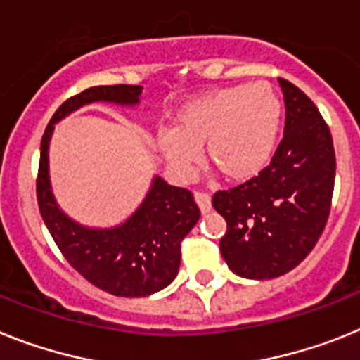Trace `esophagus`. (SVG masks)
Masks as SVG:
<instances>
[{"instance_id": "obj_1", "label": "esophagus", "mask_w": 360, "mask_h": 360, "mask_svg": "<svg viewBox=\"0 0 360 360\" xmlns=\"http://www.w3.org/2000/svg\"><path fill=\"white\" fill-rule=\"evenodd\" d=\"M194 198H195V203H198L199 208H201V212L203 214L210 212L212 203H210V195H208L207 192H195Z\"/></svg>"}]
</instances>
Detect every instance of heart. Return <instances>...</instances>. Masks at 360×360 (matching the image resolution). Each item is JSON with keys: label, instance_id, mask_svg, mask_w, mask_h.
Masks as SVG:
<instances>
[{"label": "heart", "instance_id": "b5f03b06", "mask_svg": "<svg viewBox=\"0 0 360 360\" xmlns=\"http://www.w3.org/2000/svg\"><path fill=\"white\" fill-rule=\"evenodd\" d=\"M282 102L273 86L252 82L207 93L177 113L172 128L157 129L155 143L168 166L188 177L198 148L226 181H249L264 170L276 150Z\"/></svg>", "mask_w": 360, "mask_h": 360}]
</instances>
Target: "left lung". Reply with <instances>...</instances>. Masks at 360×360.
<instances>
[{"label": "left lung", "mask_w": 360, "mask_h": 360, "mask_svg": "<svg viewBox=\"0 0 360 360\" xmlns=\"http://www.w3.org/2000/svg\"><path fill=\"white\" fill-rule=\"evenodd\" d=\"M285 128L273 159L256 177L219 190L212 207L225 217L219 250L232 273L250 280L282 276L319 241L331 208L335 148L309 96L278 78Z\"/></svg>", "instance_id": "left-lung-1"}]
</instances>
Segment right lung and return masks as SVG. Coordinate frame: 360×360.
Wrapping results in <instances>:
<instances>
[{
    "label": "right lung",
    "instance_id": "obj_1",
    "mask_svg": "<svg viewBox=\"0 0 360 360\" xmlns=\"http://www.w3.org/2000/svg\"><path fill=\"white\" fill-rule=\"evenodd\" d=\"M141 86H96L60 105L45 128L36 181L38 207L60 252L78 273L115 297H148L174 282L181 264V241L199 219L192 192L168 185L155 175L146 198L124 223L91 229L72 221L53 195L49 177V143L54 124L91 102L139 104Z\"/></svg>",
    "mask_w": 360,
    "mask_h": 360
}]
</instances>
